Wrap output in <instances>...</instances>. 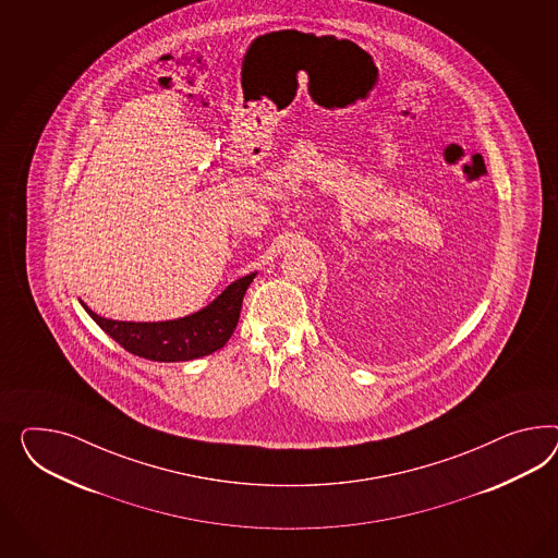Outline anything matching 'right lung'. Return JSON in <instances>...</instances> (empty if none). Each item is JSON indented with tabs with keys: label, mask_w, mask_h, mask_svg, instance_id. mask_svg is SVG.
I'll use <instances>...</instances> for the list:
<instances>
[{
	"label": "right lung",
	"mask_w": 558,
	"mask_h": 558,
	"mask_svg": "<svg viewBox=\"0 0 558 558\" xmlns=\"http://www.w3.org/2000/svg\"><path fill=\"white\" fill-rule=\"evenodd\" d=\"M256 271L235 280L215 301L189 317L160 323L111 320L83 308L104 331L125 351L151 362H191L221 349L235 331L245 290L254 282Z\"/></svg>",
	"instance_id": "obj_1"
}]
</instances>
